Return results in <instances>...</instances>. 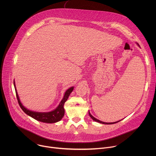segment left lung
<instances>
[{
	"mask_svg": "<svg viewBox=\"0 0 156 156\" xmlns=\"http://www.w3.org/2000/svg\"><path fill=\"white\" fill-rule=\"evenodd\" d=\"M89 115H90V116L91 117V118L93 120H94V121H96V122H99V123H102V124H106V125H109V124H114V123H117V122H120V120H119V121H118V122H111V123H107V122H102V121H101V120H98L97 119H96V118H94L91 114H90V111H89Z\"/></svg>",
	"mask_w": 156,
	"mask_h": 156,
	"instance_id": "1",
	"label": "left lung"
}]
</instances>
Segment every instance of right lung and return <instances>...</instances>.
I'll use <instances>...</instances> for the list:
<instances>
[{
    "mask_svg": "<svg viewBox=\"0 0 156 156\" xmlns=\"http://www.w3.org/2000/svg\"><path fill=\"white\" fill-rule=\"evenodd\" d=\"M14 86H15V93H16V98L18 102V104L21 107V108L23 110V112L27 114L28 115L31 117L32 118L34 119L35 120L41 122H44V123H53L57 122L60 121L63 117L64 114H65V110H64V104L65 102L69 98L70 93L73 91L74 87H71L69 89H68L66 91L63 98L61 101L60 104L54 110L51 111V112H34V111L30 110L27 109L26 107H25L21 103L17 91H16V89L15 87V82L13 81Z\"/></svg>",
    "mask_w": 156,
    "mask_h": 156,
    "instance_id": "obj_1",
    "label": "right lung"
}]
</instances>
